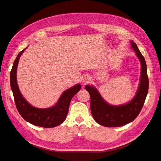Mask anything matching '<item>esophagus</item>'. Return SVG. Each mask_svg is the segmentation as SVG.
<instances>
[{
  "mask_svg": "<svg viewBox=\"0 0 161 161\" xmlns=\"http://www.w3.org/2000/svg\"><path fill=\"white\" fill-rule=\"evenodd\" d=\"M90 81H91V78L88 76H85L82 79V82L83 84L88 83H89Z\"/></svg>",
  "mask_w": 161,
  "mask_h": 161,
  "instance_id": "1",
  "label": "esophagus"
}]
</instances>
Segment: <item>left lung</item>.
I'll return each instance as SVG.
<instances>
[{
  "label": "left lung",
  "instance_id": "left-lung-1",
  "mask_svg": "<svg viewBox=\"0 0 161 161\" xmlns=\"http://www.w3.org/2000/svg\"><path fill=\"white\" fill-rule=\"evenodd\" d=\"M130 42L141 65L140 83L132 99L121 105H111L104 100L94 86H85V89L90 94L91 110L94 119L105 127L122 126L133 121L140 113L148 94L149 81L147 64L136 43L132 40Z\"/></svg>",
  "mask_w": 161,
  "mask_h": 161
}]
</instances>
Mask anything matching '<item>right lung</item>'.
Wrapping results in <instances>:
<instances>
[{"label": "right lung", "mask_w": 161, "mask_h": 161, "mask_svg": "<svg viewBox=\"0 0 161 161\" xmlns=\"http://www.w3.org/2000/svg\"><path fill=\"white\" fill-rule=\"evenodd\" d=\"M25 49L20 51L17 56L10 73V85L16 107L22 118L31 124L43 128L57 126L65 120L70 102L72 97L80 90L81 85L78 83L64 91L56 105L50 108H38L32 106L22 95L17 81L19 61Z\"/></svg>", "instance_id": "obj_1"}]
</instances>
